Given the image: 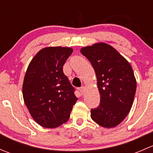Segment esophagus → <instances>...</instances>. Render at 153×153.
I'll return each instance as SVG.
<instances>
[{"instance_id":"esophagus-1","label":"esophagus","mask_w":153,"mask_h":153,"mask_svg":"<svg viewBox=\"0 0 153 153\" xmlns=\"http://www.w3.org/2000/svg\"><path fill=\"white\" fill-rule=\"evenodd\" d=\"M86 91V87L85 86H82V87H81V89H80V92H81V93L82 94H84V92H85Z\"/></svg>"}]
</instances>
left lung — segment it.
Segmentation results:
<instances>
[{"mask_svg": "<svg viewBox=\"0 0 153 153\" xmlns=\"http://www.w3.org/2000/svg\"><path fill=\"white\" fill-rule=\"evenodd\" d=\"M81 52L95 69L101 98L99 106L91 109V118L103 127H115L124 121L133 104L136 79L132 68L106 43L83 47Z\"/></svg>", "mask_w": 153, "mask_h": 153, "instance_id": "obj_1", "label": "left lung"}]
</instances>
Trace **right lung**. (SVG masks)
Wrapping results in <instances>:
<instances>
[{"label": "right lung", "mask_w": 153, "mask_h": 153, "mask_svg": "<svg viewBox=\"0 0 153 153\" xmlns=\"http://www.w3.org/2000/svg\"><path fill=\"white\" fill-rule=\"evenodd\" d=\"M73 52L70 47H49L34 56L26 72L23 97L31 116L41 126L55 128L69 120L78 98L63 72Z\"/></svg>", "instance_id": "obj_1"}]
</instances>
